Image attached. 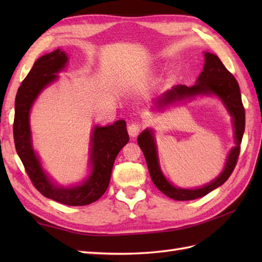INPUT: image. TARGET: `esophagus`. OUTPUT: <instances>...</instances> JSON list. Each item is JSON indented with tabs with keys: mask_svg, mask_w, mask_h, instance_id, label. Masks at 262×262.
<instances>
[{
	"mask_svg": "<svg viewBox=\"0 0 262 262\" xmlns=\"http://www.w3.org/2000/svg\"><path fill=\"white\" fill-rule=\"evenodd\" d=\"M127 130L130 137H136L141 132V125L137 124V122H133V124L128 125Z\"/></svg>",
	"mask_w": 262,
	"mask_h": 262,
	"instance_id": "34e87169",
	"label": "esophagus"
}]
</instances>
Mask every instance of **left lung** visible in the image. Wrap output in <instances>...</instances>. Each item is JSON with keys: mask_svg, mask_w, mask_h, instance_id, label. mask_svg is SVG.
<instances>
[{"mask_svg": "<svg viewBox=\"0 0 262 262\" xmlns=\"http://www.w3.org/2000/svg\"><path fill=\"white\" fill-rule=\"evenodd\" d=\"M204 69L199 74L196 83L192 86L179 84L171 88L170 90H166L162 93V96L155 100V109L163 110L169 105L179 103L185 100H191L199 96L217 97L223 102L232 117L235 146L231 148L229 155H227L224 169L216 179L203 187L186 189L174 186L164 177L160 168L154 132L149 128L143 130L138 136L137 142L142 148L144 157H145L151 179L159 190L174 200H192L200 198L219 188L229 179L236 165L244 127H246V113H244L241 99L240 86H238L235 77L226 70L216 55L206 52L204 53Z\"/></svg>", "mask_w": 262, "mask_h": 262, "instance_id": "obj_1", "label": "left lung"}]
</instances>
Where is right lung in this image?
Masks as SVG:
<instances>
[{
	"mask_svg": "<svg viewBox=\"0 0 262 262\" xmlns=\"http://www.w3.org/2000/svg\"><path fill=\"white\" fill-rule=\"evenodd\" d=\"M68 62V54L59 48L36 60L16 92L13 136L16 153L39 192L60 204L85 206L96 202L107 190L115 160L129 141V136L125 120H117L103 127L94 126L89 151L91 172L86 179L75 186L62 187L48 177L32 147L30 110L39 94L58 79L57 74L66 68Z\"/></svg>",
	"mask_w": 262,
	"mask_h": 262,
	"instance_id": "1",
	"label": "right lung"
}]
</instances>
